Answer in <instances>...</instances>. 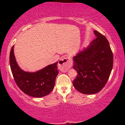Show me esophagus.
Returning a JSON list of instances; mask_svg holds the SVG:
<instances>
[{"instance_id": "esophagus-1", "label": "esophagus", "mask_w": 125, "mask_h": 125, "mask_svg": "<svg viewBox=\"0 0 125 125\" xmlns=\"http://www.w3.org/2000/svg\"><path fill=\"white\" fill-rule=\"evenodd\" d=\"M72 60L70 57L62 58L58 62V66L60 70L63 72H65L72 66Z\"/></svg>"}]
</instances>
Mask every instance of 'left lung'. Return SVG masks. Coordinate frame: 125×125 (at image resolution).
Returning <instances> with one entry per match:
<instances>
[{
  "mask_svg": "<svg viewBox=\"0 0 125 125\" xmlns=\"http://www.w3.org/2000/svg\"><path fill=\"white\" fill-rule=\"evenodd\" d=\"M96 38L73 57L78 74L74 87L84 94H94L104 87L113 66V54L104 36L94 31Z\"/></svg>",
  "mask_w": 125,
  "mask_h": 125,
  "instance_id": "left-lung-1",
  "label": "left lung"
}]
</instances>
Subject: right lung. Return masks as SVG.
<instances>
[{
	"label": "right lung",
	"mask_w": 125,
	"mask_h": 125,
	"mask_svg": "<svg viewBox=\"0 0 125 125\" xmlns=\"http://www.w3.org/2000/svg\"><path fill=\"white\" fill-rule=\"evenodd\" d=\"M13 46L10 53L9 62L11 72L17 85L25 94L35 98L47 95L54 87L59 72L58 62L50 64L36 72L23 71L16 62Z\"/></svg>",
	"instance_id": "obj_1"
}]
</instances>
